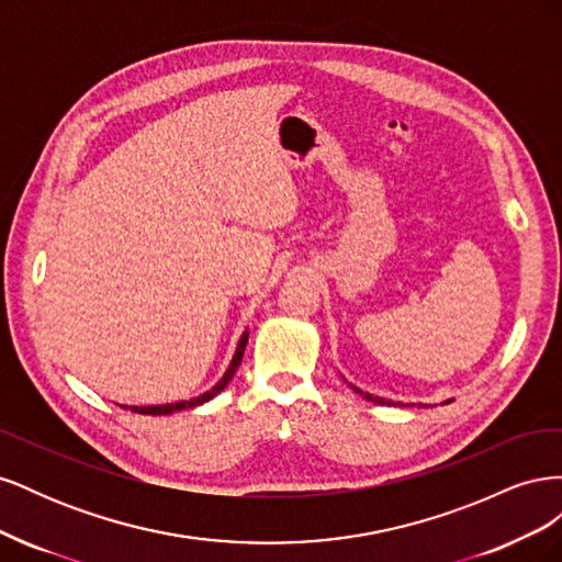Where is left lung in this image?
Wrapping results in <instances>:
<instances>
[{
  "label": "left lung",
  "instance_id": "1",
  "mask_svg": "<svg viewBox=\"0 0 562 562\" xmlns=\"http://www.w3.org/2000/svg\"><path fill=\"white\" fill-rule=\"evenodd\" d=\"M353 391H356V394H361L363 398H368V401H372V403H380V405H394V403H391V401H384V398H380V396H370V394H363V391L359 389V386H351Z\"/></svg>",
  "mask_w": 562,
  "mask_h": 562
}]
</instances>
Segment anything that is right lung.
I'll return each instance as SVG.
<instances>
[{
  "instance_id": "obj_1",
  "label": "right lung",
  "mask_w": 562,
  "mask_h": 562,
  "mask_svg": "<svg viewBox=\"0 0 562 562\" xmlns=\"http://www.w3.org/2000/svg\"><path fill=\"white\" fill-rule=\"evenodd\" d=\"M246 342H248V333H244V337L239 339V347H236V353H234V359H232V363H229V368H227V372L223 375V380H220L211 391H206V394H201V396H196V398H190V401H180V403H166V405H143V407H138V405H122V407H126V411H131V413H138V415H171V413H176V411H187V407H196V405H201V403H206V401H211L213 396H217L220 391H223L227 384H229V380L234 378V372H236V368H239V363H241V359H244V351H246Z\"/></svg>"
}]
</instances>
